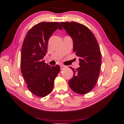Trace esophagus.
Wrapping results in <instances>:
<instances>
[{"label":"esophagus","mask_w":124,"mask_h":124,"mask_svg":"<svg viewBox=\"0 0 124 124\" xmlns=\"http://www.w3.org/2000/svg\"><path fill=\"white\" fill-rule=\"evenodd\" d=\"M60 67H61V70H63L64 69L66 68V66H63V65H61V66H60Z\"/></svg>","instance_id":"1"}]
</instances>
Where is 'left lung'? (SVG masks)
Masks as SVG:
<instances>
[{
  "label": "left lung",
  "instance_id": "left-lung-1",
  "mask_svg": "<svg viewBox=\"0 0 124 124\" xmlns=\"http://www.w3.org/2000/svg\"><path fill=\"white\" fill-rule=\"evenodd\" d=\"M73 40V51L79 58V68L72 69L74 75L69 80L73 91L85 95L95 87L100 73L102 57L100 46L91 30L75 22H61Z\"/></svg>",
  "mask_w": 124,
  "mask_h": 124
}]
</instances>
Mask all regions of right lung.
<instances>
[{
    "label": "right lung",
    "instance_id": "obj_1",
    "mask_svg": "<svg viewBox=\"0 0 124 124\" xmlns=\"http://www.w3.org/2000/svg\"><path fill=\"white\" fill-rule=\"evenodd\" d=\"M62 27L57 22H42L27 33L21 54V70L28 89L39 97L46 96L54 89V80L60 71L58 65L50 67L43 60L48 41L56 29Z\"/></svg>",
    "mask_w": 124,
    "mask_h": 124
}]
</instances>
